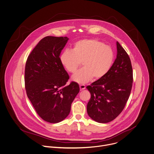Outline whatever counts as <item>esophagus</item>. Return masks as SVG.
Wrapping results in <instances>:
<instances>
[{"mask_svg":"<svg viewBox=\"0 0 154 154\" xmlns=\"http://www.w3.org/2000/svg\"><path fill=\"white\" fill-rule=\"evenodd\" d=\"M79 88H80V90H85V88H86V87H85V85H79Z\"/></svg>","mask_w":154,"mask_h":154,"instance_id":"1","label":"esophagus"}]
</instances>
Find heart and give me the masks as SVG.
Listing matches in <instances>:
<instances>
[{
	"instance_id": "heart-1",
	"label": "heart",
	"mask_w": 154,
	"mask_h": 154,
	"mask_svg": "<svg viewBox=\"0 0 154 154\" xmlns=\"http://www.w3.org/2000/svg\"><path fill=\"white\" fill-rule=\"evenodd\" d=\"M60 62L69 73H74L82 62L83 68L72 76L80 84L102 79L110 70L114 60L112 48L97 39H84L76 42L72 51L65 50L60 57Z\"/></svg>"
}]
</instances>
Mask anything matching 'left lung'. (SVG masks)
<instances>
[{
    "mask_svg": "<svg viewBox=\"0 0 154 154\" xmlns=\"http://www.w3.org/2000/svg\"><path fill=\"white\" fill-rule=\"evenodd\" d=\"M117 55L109 73L87 87L91 93L87 106L89 116L96 122L107 123L123 110L130 95L133 69L130 58L118 42Z\"/></svg>",
    "mask_w": 154,
    "mask_h": 154,
    "instance_id": "1",
    "label": "left lung"
}]
</instances>
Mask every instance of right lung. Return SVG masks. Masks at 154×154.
Wrapping results in <instances>:
<instances>
[{"instance_id": "obj_1", "label": "right lung", "mask_w": 154, "mask_h": 154, "mask_svg": "<svg viewBox=\"0 0 154 154\" xmlns=\"http://www.w3.org/2000/svg\"><path fill=\"white\" fill-rule=\"evenodd\" d=\"M69 38L46 36L28 56L24 73L26 93L38 115L44 121L57 123L70 112L79 92V85L66 82L69 76L61 64L60 55Z\"/></svg>"}]
</instances>
